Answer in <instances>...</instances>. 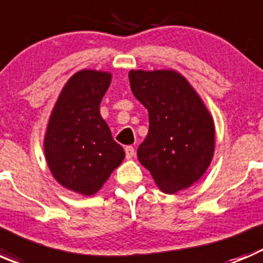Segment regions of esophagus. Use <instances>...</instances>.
<instances>
[{
  "instance_id": "esophagus-1",
  "label": "esophagus",
  "mask_w": 263,
  "mask_h": 263,
  "mask_svg": "<svg viewBox=\"0 0 263 263\" xmlns=\"http://www.w3.org/2000/svg\"><path fill=\"white\" fill-rule=\"evenodd\" d=\"M124 151H126V158L127 159H132L135 156V148L132 146H127L124 148Z\"/></svg>"
}]
</instances>
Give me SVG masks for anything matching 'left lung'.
Wrapping results in <instances>:
<instances>
[{"instance_id":"obj_1","label":"left lung","mask_w":263,"mask_h":263,"mask_svg":"<svg viewBox=\"0 0 263 263\" xmlns=\"http://www.w3.org/2000/svg\"><path fill=\"white\" fill-rule=\"evenodd\" d=\"M131 90L148 112V134L139 161L168 195L191 187L208 171L215 123L190 81L176 70H131Z\"/></svg>"}]
</instances>
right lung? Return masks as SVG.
I'll use <instances>...</instances> for the list:
<instances>
[{
    "instance_id": "obj_1",
    "label": "right lung",
    "mask_w": 263,
    "mask_h": 263,
    "mask_svg": "<svg viewBox=\"0 0 263 263\" xmlns=\"http://www.w3.org/2000/svg\"><path fill=\"white\" fill-rule=\"evenodd\" d=\"M112 82L108 71L73 73L61 90L50 113L44 155L53 178L62 187L92 196L124 159L100 116V102Z\"/></svg>"
}]
</instances>
